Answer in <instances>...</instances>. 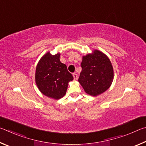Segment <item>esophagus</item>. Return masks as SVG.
<instances>
[{
    "label": "esophagus",
    "mask_w": 146,
    "mask_h": 146,
    "mask_svg": "<svg viewBox=\"0 0 146 146\" xmlns=\"http://www.w3.org/2000/svg\"><path fill=\"white\" fill-rule=\"evenodd\" d=\"M73 77H74V79L75 80H77V79H78V78L77 74L74 73V74H73Z\"/></svg>",
    "instance_id": "1"
}]
</instances>
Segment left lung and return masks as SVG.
I'll return each instance as SVG.
<instances>
[{
	"instance_id": "obj_1",
	"label": "left lung",
	"mask_w": 146,
	"mask_h": 146,
	"mask_svg": "<svg viewBox=\"0 0 146 146\" xmlns=\"http://www.w3.org/2000/svg\"><path fill=\"white\" fill-rule=\"evenodd\" d=\"M82 68L78 81L86 93L96 96L108 90L113 80V70L107 56L95 50L93 54L83 56Z\"/></svg>"
}]
</instances>
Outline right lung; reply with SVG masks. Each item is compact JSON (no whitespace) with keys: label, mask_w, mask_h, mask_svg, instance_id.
<instances>
[{"label":"right lung","mask_w":146,"mask_h":146,"mask_svg":"<svg viewBox=\"0 0 146 146\" xmlns=\"http://www.w3.org/2000/svg\"><path fill=\"white\" fill-rule=\"evenodd\" d=\"M60 54L47 52L40 59L36 69V83L40 91L48 98L59 99L66 94L68 83L73 76L65 64L60 60Z\"/></svg>","instance_id":"right-lung-1"}]
</instances>
